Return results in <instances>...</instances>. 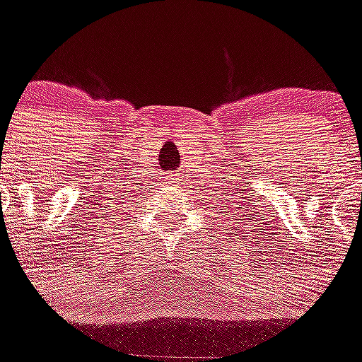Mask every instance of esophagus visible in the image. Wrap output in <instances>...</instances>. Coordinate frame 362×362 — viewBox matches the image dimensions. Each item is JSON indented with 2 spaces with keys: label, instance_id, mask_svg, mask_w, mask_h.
Masks as SVG:
<instances>
[{
  "label": "esophagus",
  "instance_id": "obj_1",
  "mask_svg": "<svg viewBox=\"0 0 362 362\" xmlns=\"http://www.w3.org/2000/svg\"><path fill=\"white\" fill-rule=\"evenodd\" d=\"M168 177H170V183H175V181H177V174H172V175H168Z\"/></svg>",
  "mask_w": 362,
  "mask_h": 362
}]
</instances>
